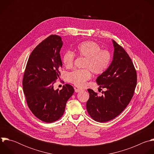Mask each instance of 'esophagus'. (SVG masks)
Masks as SVG:
<instances>
[{
  "mask_svg": "<svg viewBox=\"0 0 154 154\" xmlns=\"http://www.w3.org/2000/svg\"><path fill=\"white\" fill-rule=\"evenodd\" d=\"M82 89H80V88H75V91L76 93H78V92H79V91H82Z\"/></svg>",
  "mask_w": 154,
  "mask_h": 154,
  "instance_id": "1",
  "label": "esophagus"
}]
</instances>
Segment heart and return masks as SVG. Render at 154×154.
Segmentation results:
<instances>
[{"instance_id":"obj_1","label":"heart","mask_w":154,"mask_h":154,"mask_svg":"<svg viewBox=\"0 0 154 154\" xmlns=\"http://www.w3.org/2000/svg\"><path fill=\"white\" fill-rule=\"evenodd\" d=\"M100 45L94 41H85L79 44L76 48L78 54L85 58L83 67L85 69L76 70L68 75L69 82L78 87H83L91 78V73L101 74L108 67L111 55L109 51L101 50ZM75 55L71 51H66L63 56V62L67 68L73 66Z\"/></svg>"}]
</instances>
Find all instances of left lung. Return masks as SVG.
<instances>
[{
	"instance_id": "left-lung-1",
	"label": "left lung",
	"mask_w": 154,
	"mask_h": 154,
	"mask_svg": "<svg viewBox=\"0 0 154 154\" xmlns=\"http://www.w3.org/2000/svg\"><path fill=\"white\" fill-rule=\"evenodd\" d=\"M113 60L106 71L98 76L100 88H106L101 97L91 89L87 102V110L95 121L104 122L119 115L130 103L137 85V72L125 49L112 40Z\"/></svg>"
}]
</instances>
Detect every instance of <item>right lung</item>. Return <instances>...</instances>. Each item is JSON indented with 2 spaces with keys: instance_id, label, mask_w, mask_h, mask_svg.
Returning <instances> with one entry per match:
<instances>
[{
  "instance_id": "obj_1",
  "label": "right lung",
  "mask_w": 154,
  "mask_h": 154,
  "mask_svg": "<svg viewBox=\"0 0 154 154\" xmlns=\"http://www.w3.org/2000/svg\"><path fill=\"white\" fill-rule=\"evenodd\" d=\"M63 42L57 35L41 42L28 58L22 85L28 106L38 118L45 122L59 119L64 113L67 101L74 93L70 84L54 90L63 63L60 50Z\"/></svg>"
}]
</instances>
